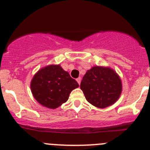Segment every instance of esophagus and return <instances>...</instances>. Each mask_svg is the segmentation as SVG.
<instances>
[{"instance_id": "34e87169", "label": "esophagus", "mask_w": 150, "mask_h": 150, "mask_svg": "<svg viewBox=\"0 0 150 150\" xmlns=\"http://www.w3.org/2000/svg\"><path fill=\"white\" fill-rule=\"evenodd\" d=\"M76 81L77 82V83H78L79 85H80V82H81V78H80V77H78V78H77L76 79Z\"/></svg>"}]
</instances>
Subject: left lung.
Wrapping results in <instances>:
<instances>
[{"label": "left lung", "mask_w": 150, "mask_h": 150, "mask_svg": "<svg viewBox=\"0 0 150 150\" xmlns=\"http://www.w3.org/2000/svg\"><path fill=\"white\" fill-rule=\"evenodd\" d=\"M80 89L89 103L97 108H104L113 105L119 99L122 82L112 68L96 65L84 75Z\"/></svg>", "instance_id": "8db88e82"}]
</instances>
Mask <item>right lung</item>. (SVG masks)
Listing matches in <instances>:
<instances>
[{
  "label": "right lung",
  "instance_id": "add662e5",
  "mask_svg": "<svg viewBox=\"0 0 150 150\" xmlns=\"http://www.w3.org/2000/svg\"><path fill=\"white\" fill-rule=\"evenodd\" d=\"M79 87L76 80L58 65H49L39 70L31 80L34 99L44 107L55 109L68 101L70 92Z\"/></svg>",
  "mask_w": 150,
  "mask_h": 150
}]
</instances>
